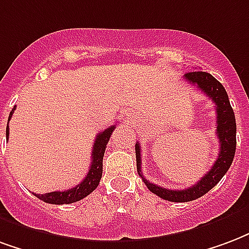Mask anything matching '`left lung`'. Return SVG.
<instances>
[{"label": "left lung", "mask_w": 249, "mask_h": 249, "mask_svg": "<svg viewBox=\"0 0 249 249\" xmlns=\"http://www.w3.org/2000/svg\"><path fill=\"white\" fill-rule=\"evenodd\" d=\"M183 78L190 84H194L195 87L199 88L206 96L210 97L215 103V107H216V134H218L219 142H220V150H219L216 161L213 162V167L207 171V174H204L200 178L198 183H195L189 189H183V190H169L165 187H160L154 183H150L142 176V173H141V149H140V143H136L137 171L142 178L143 183L153 194L158 195L160 198L169 200V202H190V200L198 199L202 195L209 193L228 171L233 161L235 150H236V120H235L232 107L228 100L227 92L222 86V83H219L211 73L203 72V71H191V72L185 73Z\"/></svg>", "instance_id": "left-lung-1"}]
</instances>
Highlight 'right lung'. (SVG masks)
<instances>
[{"instance_id":"obj_1","label":"right lung","mask_w":249,"mask_h":249,"mask_svg":"<svg viewBox=\"0 0 249 249\" xmlns=\"http://www.w3.org/2000/svg\"><path fill=\"white\" fill-rule=\"evenodd\" d=\"M14 109H16V107L10 112L7 123L12 119ZM115 128L116 125H110L109 128H107L106 130H103L101 133L96 136L95 143L92 146L91 166H89L87 177L79 185L75 186L73 189H70V190L66 191H53V193H46V194H34L36 198H39L40 200H43L46 203L68 204L78 202V200L83 199L87 195L91 194L92 191L99 186V182L101 179V174H103V157H104L107 143L109 141L110 134H112ZM6 139H9V124L6 126Z\"/></svg>"}]
</instances>
